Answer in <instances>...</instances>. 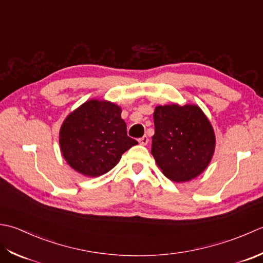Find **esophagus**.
<instances>
[{
    "label": "esophagus",
    "mask_w": 263,
    "mask_h": 263,
    "mask_svg": "<svg viewBox=\"0 0 263 263\" xmlns=\"http://www.w3.org/2000/svg\"><path fill=\"white\" fill-rule=\"evenodd\" d=\"M139 143H141L142 145H146L148 143V137L146 135H144L142 138H139Z\"/></svg>",
    "instance_id": "esophagus-1"
}]
</instances>
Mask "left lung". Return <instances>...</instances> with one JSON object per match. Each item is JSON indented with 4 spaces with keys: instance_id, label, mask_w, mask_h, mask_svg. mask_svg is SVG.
Returning a JSON list of instances; mask_svg holds the SVG:
<instances>
[{
    "instance_id": "1",
    "label": "left lung",
    "mask_w": 263,
    "mask_h": 263,
    "mask_svg": "<svg viewBox=\"0 0 263 263\" xmlns=\"http://www.w3.org/2000/svg\"><path fill=\"white\" fill-rule=\"evenodd\" d=\"M151 153L163 175L176 183L204 171L216 147L213 127L196 104L155 106Z\"/></svg>"
}]
</instances>
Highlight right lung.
<instances>
[{"instance_id": "obj_1", "label": "right lung", "mask_w": 263, "mask_h": 263, "mask_svg": "<svg viewBox=\"0 0 263 263\" xmlns=\"http://www.w3.org/2000/svg\"><path fill=\"white\" fill-rule=\"evenodd\" d=\"M59 143L67 163L87 177L106 174L127 149L138 144L127 136L120 106L96 99L86 101L67 116Z\"/></svg>"}]
</instances>
